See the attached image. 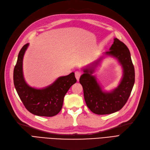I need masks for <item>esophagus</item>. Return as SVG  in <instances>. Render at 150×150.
Wrapping results in <instances>:
<instances>
[{"label":"esophagus","instance_id":"1","mask_svg":"<svg viewBox=\"0 0 150 150\" xmlns=\"http://www.w3.org/2000/svg\"><path fill=\"white\" fill-rule=\"evenodd\" d=\"M81 74H82V72H81L79 71H77L75 72V76H76V78L77 80L79 81V78L81 77Z\"/></svg>","mask_w":150,"mask_h":150}]
</instances>
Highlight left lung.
Returning a JSON list of instances; mask_svg holds the SVG:
<instances>
[{"label":"left lung","instance_id":"obj_1","mask_svg":"<svg viewBox=\"0 0 150 150\" xmlns=\"http://www.w3.org/2000/svg\"><path fill=\"white\" fill-rule=\"evenodd\" d=\"M110 49L106 54L115 57L123 68V76L118 87L110 93L103 91L95 77L92 76L94 67L85 69L84 74L79 79L86 105L96 115L111 114L120 110L128 101L134 83V68L128 47L115 38ZM98 62L94 63L93 66H96Z\"/></svg>","mask_w":150,"mask_h":150}]
</instances>
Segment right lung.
Wrapping results in <instances>:
<instances>
[{
    "instance_id": "right-lung-1",
    "label": "right lung",
    "mask_w": 150,
    "mask_h": 150,
    "mask_svg": "<svg viewBox=\"0 0 150 150\" xmlns=\"http://www.w3.org/2000/svg\"><path fill=\"white\" fill-rule=\"evenodd\" d=\"M28 46L29 44H26L21 49L13 69V84L16 91L25 108L32 114L39 116H56L61 110L67 91L76 83L74 73L60 77L44 89L30 87L25 83L22 72V61Z\"/></svg>"
}]
</instances>
